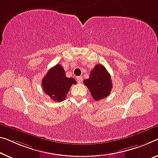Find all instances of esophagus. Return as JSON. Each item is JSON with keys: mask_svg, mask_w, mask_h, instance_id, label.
<instances>
[{"mask_svg": "<svg viewBox=\"0 0 158 158\" xmlns=\"http://www.w3.org/2000/svg\"><path fill=\"white\" fill-rule=\"evenodd\" d=\"M77 81L79 82V83H81V82H82V77L81 76L77 77Z\"/></svg>", "mask_w": 158, "mask_h": 158, "instance_id": "1", "label": "esophagus"}]
</instances>
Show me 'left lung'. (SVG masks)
Listing matches in <instances>:
<instances>
[{
	"label": "left lung",
	"instance_id": "1",
	"mask_svg": "<svg viewBox=\"0 0 158 158\" xmlns=\"http://www.w3.org/2000/svg\"><path fill=\"white\" fill-rule=\"evenodd\" d=\"M83 83L87 87L94 100L99 101L110 95L112 82L110 74L102 65L98 64L92 70L88 79Z\"/></svg>",
	"mask_w": 158,
	"mask_h": 158
}]
</instances>
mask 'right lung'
<instances>
[{
  "label": "right lung",
  "mask_w": 158,
  "mask_h": 158,
  "mask_svg": "<svg viewBox=\"0 0 158 158\" xmlns=\"http://www.w3.org/2000/svg\"><path fill=\"white\" fill-rule=\"evenodd\" d=\"M73 84H76V80L65 76L64 68L60 64L48 70L42 81L44 92L58 102L64 100Z\"/></svg>",
  "instance_id": "1"
}]
</instances>
